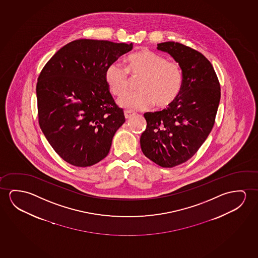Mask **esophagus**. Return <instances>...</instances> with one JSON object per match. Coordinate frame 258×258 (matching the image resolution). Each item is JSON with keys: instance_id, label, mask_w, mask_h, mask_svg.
I'll return each instance as SVG.
<instances>
[{"instance_id": "obj_1", "label": "esophagus", "mask_w": 258, "mask_h": 258, "mask_svg": "<svg viewBox=\"0 0 258 258\" xmlns=\"http://www.w3.org/2000/svg\"><path fill=\"white\" fill-rule=\"evenodd\" d=\"M124 115H125V118H126L127 119H131L132 116H134V115H135V112H134V111H124Z\"/></svg>"}]
</instances>
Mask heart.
Here are the masks:
<instances>
[{"label": "heart", "mask_w": 258, "mask_h": 258, "mask_svg": "<svg viewBox=\"0 0 258 258\" xmlns=\"http://www.w3.org/2000/svg\"><path fill=\"white\" fill-rule=\"evenodd\" d=\"M126 69L119 62L108 66L104 80L113 95H122L127 90L130 77L140 78L138 92H128L118 99L119 106L131 111H145L156 103L159 108L171 105L180 94L183 74L179 65L167 61L163 56L147 49L132 52L125 59Z\"/></svg>", "instance_id": "heart-1"}]
</instances>
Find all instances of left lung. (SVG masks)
Segmentation results:
<instances>
[{
  "instance_id": "1",
  "label": "left lung",
  "mask_w": 258,
  "mask_h": 258,
  "mask_svg": "<svg viewBox=\"0 0 258 258\" xmlns=\"http://www.w3.org/2000/svg\"><path fill=\"white\" fill-rule=\"evenodd\" d=\"M182 71L180 94L163 111L145 113L140 138L144 155L160 166L185 163L198 152L214 127L221 87L210 61L201 52L175 42L157 44Z\"/></svg>"
}]
</instances>
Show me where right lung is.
I'll use <instances>...</instances> for the list:
<instances>
[{"label":"right lung","instance_id":"right-lung-1","mask_svg":"<svg viewBox=\"0 0 258 258\" xmlns=\"http://www.w3.org/2000/svg\"><path fill=\"white\" fill-rule=\"evenodd\" d=\"M132 44L79 39L48 60L36 84L41 130L53 150L74 166L106 157L124 112L109 92L105 71Z\"/></svg>","mask_w":258,"mask_h":258}]
</instances>
